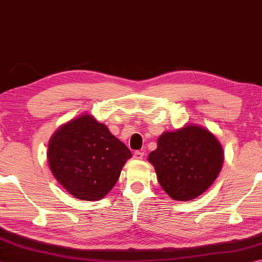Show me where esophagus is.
I'll return each mask as SVG.
<instances>
[{
	"mask_svg": "<svg viewBox=\"0 0 262 262\" xmlns=\"http://www.w3.org/2000/svg\"><path fill=\"white\" fill-rule=\"evenodd\" d=\"M134 158L136 160H141L144 158V152H141V150H136L135 154H134Z\"/></svg>",
	"mask_w": 262,
	"mask_h": 262,
	"instance_id": "obj_1",
	"label": "esophagus"
}]
</instances>
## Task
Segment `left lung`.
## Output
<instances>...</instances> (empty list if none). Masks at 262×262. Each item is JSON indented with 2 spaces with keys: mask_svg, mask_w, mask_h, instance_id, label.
I'll return each mask as SVG.
<instances>
[{
  "mask_svg": "<svg viewBox=\"0 0 262 262\" xmlns=\"http://www.w3.org/2000/svg\"><path fill=\"white\" fill-rule=\"evenodd\" d=\"M223 160L222 146L215 136L193 124L164 132L159 137L158 148L148 155L160 185L178 201L203 194L216 180Z\"/></svg>",
  "mask_w": 262,
  "mask_h": 262,
  "instance_id": "8db88e82",
  "label": "left lung"
}]
</instances>
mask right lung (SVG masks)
<instances>
[{
  "label": "right lung",
  "instance_id": "1",
  "mask_svg": "<svg viewBox=\"0 0 262 262\" xmlns=\"http://www.w3.org/2000/svg\"><path fill=\"white\" fill-rule=\"evenodd\" d=\"M132 154L92 115H81L55 131L48 145L54 177L77 199H102L116 184Z\"/></svg>",
  "mask_w": 262,
  "mask_h": 262
}]
</instances>
